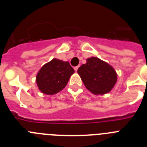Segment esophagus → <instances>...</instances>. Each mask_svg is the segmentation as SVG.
Returning <instances> with one entry per match:
<instances>
[{
    "label": "esophagus",
    "instance_id": "1",
    "mask_svg": "<svg viewBox=\"0 0 147 147\" xmlns=\"http://www.w3.org/2000/svg\"><path fill=\"white\" fill-rule=\"evenodd\" d=\"M79 67H80V66L78 65V66H76V67H74V70H75V71H77V70H78V68H79Z\"/></svg>",
    "mask_w": 147,
    "mask_h": 147
}]
</instances>
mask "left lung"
I'll return each mask as SVG.
<instances>
[{
  "mask_svg": "<svg viewBox=\"0 0 147 147\" xmlns=\"http://www.w3.org/2000/svg\"><path fill=\"white\" fill-rule=\"evenodd\" d=\"M77 72L87 89L96 95L110 92L117 80L115 70L97 57L88 58Z\"/></svg>",
  "mask_w": 147,
  "mask_h": 147,
  "instance_id": "1",
  "label": "left lung"
}]
</instances>
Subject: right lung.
Wrapping results in <instances>:
<instances>
[{"label":"right lung","mask_w":147,"mask_h":147,"mask_svg":"<svg viewBox=\"0 0 147 147\" xmlns=\"http://www.w3.org/2000/svg\"><path fill=\"white\" fill-rule=\"evenodd\" d=\"M74 73V70L69 62L53 59L40 70L36 82L41 92L53 95L61 91L66 86Z\"/></svg>","instance_id":"1"}]
</instances>
